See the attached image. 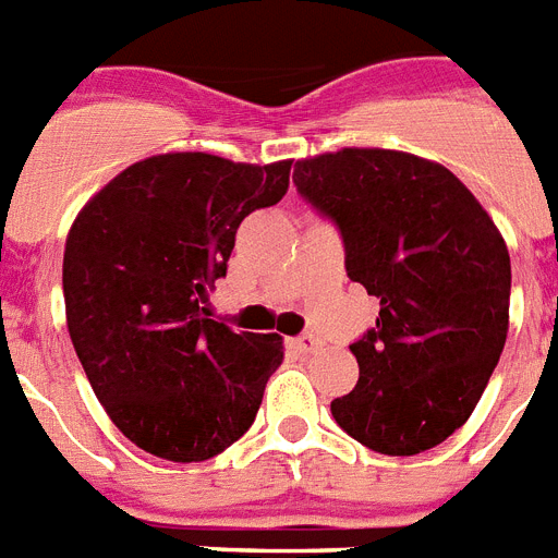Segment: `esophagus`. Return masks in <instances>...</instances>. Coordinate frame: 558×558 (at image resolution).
Wrapping results in <instances>:
<instances>
[{
	"mask_svg": "<svg viewBox=\"0 0 558 558\" xmlns=\"http://www.w3.org/2000/svg\"><path fill=\"white\" fill-rule=\"evenodd\" d=\"M290 344H293V348H296L299 353H305V356H307V353L319 351L322 339H319V336L307 333V336H296V339H293V342H290Z\"/></svg>",
	"mask_w": 558,
	"mask_h": 558,
	"instance_id": "esophagus-1",
	"label": "esophagus"
}]
</instances>
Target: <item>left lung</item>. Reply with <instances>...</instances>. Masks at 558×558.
Returning <instances> with one entry per match:
<instances>
[{
	"mask_svg": "<svg viewBox=\"0 0 558 558\" xmlns=\"http://www.w3.org/2000/svg\"><path fill=\"white\" fill-rule=\"evenodd\" d=\"M302 199L336 225L344 270L379 299L351 344L356 388L336 425L388 456L430 450L468 422L508 339L510 256L494 219L436 162L344 147L293 168Z\"/></svg>",
	"mask_w": 558,
	"mask_h": 558,
	"instance_id": "obj_1",
	"label": "left lung"
}]
</instances>
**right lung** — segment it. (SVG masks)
Masks as SVG:
<instances>
[{
  "mask_svg": "<svg viewBox=\"0 0 558 558\" xmlns=\"http://www.w3.org/2000/svg\"><path fill=\"white\" fill-rule=\"evenodd\" d=\"M290 162L162 154L110 179L64 242L68 330L113 425L168 462H205L247 434L282 336L210 319L245 216L288 193Z\"/></svg>",
  "mask_w": 558,
  "mask_h": 558,
  "instance_id": "right-lung-1",
  "label": "right lung"
}]
</instances>
